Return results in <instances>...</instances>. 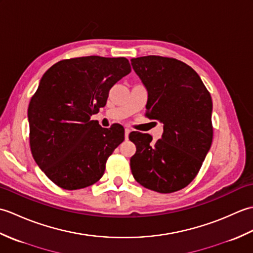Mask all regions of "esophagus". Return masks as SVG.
Returning a JSON list of instances; mask_svg holds the SVG:
<instances>
[{
    "label": "esophagus",
    "mask_w": 253,
    "mask_h": 253,
    "mask_svg": "<svg viewBox=\"0 0 253 253\" xmlns=\"http://www.w3.org/2000/svg\"><path fill=\"white\" fill-rule=\"evenodd\" d=\"M129 132H130L129 128H125V138L126 139H128V136H129Z\"/></svg>",
    "instance_id": "obj_1"
}]
</instances>
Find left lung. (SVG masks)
<instances>
[{"mask_svg": "<svg viewBox=\"0 0 253 253\" xmlns=\"http://www.w3.org/2000/svg\"><path fill=\"white\" fill-rule=\"evenodd\" d=\"M133 71L148 90L146 115L163 123L162 139L132 131L137 151L131 173L150 190L170 193L195 179L213 139L212 99L193 69L173 57L131 58Z\"/></svg>", "mask_w": 253, "mask_h": 253, "instance_id": "1", "label": "left lung"}]
</instances>
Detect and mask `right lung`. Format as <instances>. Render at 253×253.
<instances>
[{
	"label": "right lung",
	"mask_w": 253,
	"mask_h": 253,
	"mask_svg": "<svg viewBox=\"0 0 253 253\" xmlns=\"http://www.w3.org/2000/svg\"><path fill=\"white\" fill-rule=\"evenodd\" d=\"M130 72L125 57L92 55L57 62L42 76L28 106L29 143L36 163L56 186L82 189L103 176L125 130L120 124L102 128L91 116Z\"/></svg>",
	"instance_id": "right-lung-1"
}]
</instances>
